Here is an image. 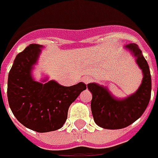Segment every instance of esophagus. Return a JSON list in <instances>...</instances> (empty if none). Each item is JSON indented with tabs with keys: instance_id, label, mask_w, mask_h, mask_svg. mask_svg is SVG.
I'll return each instance as SVG.
<instances>
[{
	"instance_id": "obj_1",
	"label": "esophagus",
	"mask_w": 158,
	"mask_h": 158,
	"mask_svg": "<svg viewBox=\"0 0 158 158\" xmlns=\"http://www.w3.org/2000/svg\"><path fill=\"white\" fill-rule=\"evenodd\" d=\"M82 81L84 82L85 84H88V83H90V82L93 81V78L90 77H86L82 79Z\"/></svg>"
}]
</instances>
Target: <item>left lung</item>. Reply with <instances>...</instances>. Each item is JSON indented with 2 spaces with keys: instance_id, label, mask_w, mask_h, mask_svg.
<instances>
[{
  "instance_id": "left-lung-1",
  "label": "left lung",
  "mask_w": 158,
  "mask_h": 158,
  "mask_svg": "<svg viewBox=\"0 0 158 158\" xmlns=\"http://www.w3.org/2000/svg\"><path fill=\"white\" fill-rule=\"evenodd\" d=\"M124 49L135 58L143 78L139 88L124 99H118L109 88L98 83H89L88 88L93 94L91 100L92 114L95 123L106 129H121L138 120L145 112L151 99L152 77L147 61L137 44L130 43Z\"/></svg>"
}]
</instances>
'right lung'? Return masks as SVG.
<instances>
[{"mask_svg": "<svg viewBox=\"0 0 158 158\" xmlns=\"http://www.w3.org/2000/svg\"><path fill=\"white\" fill-rule=\"evenodd\" d=\"M43 46L31 44L16 56L8 75L7 99L12 112L20 123L38 133L63 127L68 110L86 84L79 82L64 87L44 77L35 80L32 71L36 65Z\"/></svg>", "mask_w": 158, "mask_h": 158, "instance_id": "1", "label": "right lung"}]
</instances>
